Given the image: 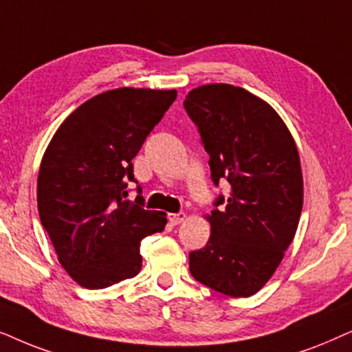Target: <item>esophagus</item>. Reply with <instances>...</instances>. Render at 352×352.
<instances>
[{
    "label": "esophagus",
    "mask_w": 352,
    "mask_h": 352,
    "mask_svg": "<svg viewBox=\"0 0 352 352\" xmlns=\"http://www.w3.org/2000/svg\"><path fill=\"white\" fill-rule=\"evenodd\" d=\"M186 214L185 212H179V214H168V222L172 225H179L185 220Z\"/></svg>",
    "instance_id": "1"
}]
</instances>
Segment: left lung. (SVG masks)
<instances>
[{"mask_svg": "<svg viewBox=\"0 0 352 352\" xmlns=\"http://www.w3.org/2000/svg\"><path fill=\"white\" fill-rule=\"evenodd\" d=\"M209 154L214 185L227 180L210 210V236L190 252L195 280L214 292L248 298L274 275L292 245L302 209V172L280 116L245 88L212 83L184 101Z\"/></svg>", "mask_w": 352, "mask_h": 352, "instance_id": "obj_1", "label": "left lung"}]
</instances>
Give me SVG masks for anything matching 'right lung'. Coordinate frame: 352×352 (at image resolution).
Masks as SVG:
<instances>
[{
  "label": "right lung",
  "instance_id": "obj_1",
  "mask_svg": "<svg viewBox=\"0 0 352 352\" xmlns=\"http://www.w3.org/2000/svg\"><path fill=\"white\" fill-rule=\"evenodd\" d=\"M175 90L117 88L78 106L46 148L36 201L60 265L82 287L107 288L142 269L140 243L162 232L166 214L129 201L132 159ZM138 193L142 188L137 186Z\"/></svg>",
  "mask_w": 352,
  "mask_h": 352
}]
</instances>
